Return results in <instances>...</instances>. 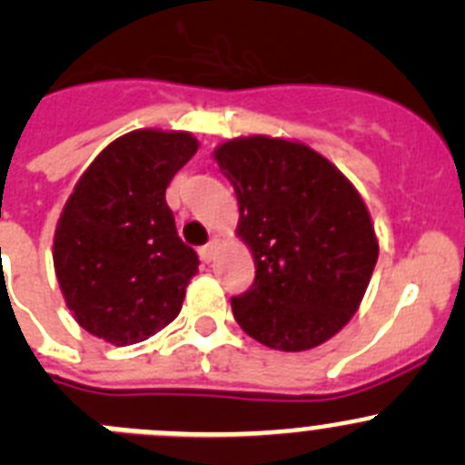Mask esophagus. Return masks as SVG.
<instances>
[{
    "instance_id": "esophagus-1",
    "label": "esophagus",
    "mask_w": 465,
    "mask_h": 465,
    "mask_svg": "<svg viewBox=\"0 0 465 465\" xmlns=\"http://www.w3.org/2000/svg\"><path fill=\"white\" fill-rule=\"evenodd\" d=\"M215 252H218V241L213 238V241H208L206 245L199 247V257H202V262H213L215 259Z\"/></svg>"
}]
</instances>
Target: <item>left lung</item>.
<instances>
[{"label":"left lung","mask_w":465,"mask_h":465,"mask_svg":"<svg viewBox=\"0 0 465 465\" xmlns=\"http://www.w3.org/2000/svg\"><path fill=\"white\" fill-rule=\"evenodd\" d=\"M215 160L257 266L252 286L232 298L233 319L277 351L323 344L355 314L379 259L367 206L335 164L298 142L232 140Z\"/></svg>","instance_id":"obj_1"}]
</instances>
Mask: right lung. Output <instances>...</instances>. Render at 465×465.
I'll use <instances>...</instances> for the list:
<instances>
[{"mask_svg":"<svg viewBox=\"0 0 465 465\" xmlns=\"http://www.w3.org/2000/svg\"><path fill=\"white\" fill-rule=\"evenodd\" d=\"M194 153L188 133L134 130L77 181L52 257L68 310L91 335L137 344L179 316L199 257L179 238L164 190Z\"/></svg>","mask_w":465,"mask_h":465,"instance_id":"1","label":"right lung"}]
</instances>
